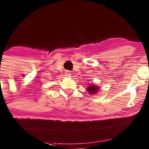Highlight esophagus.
<instances>
[{"label": "esophagus", "instance_id": "34e87169", "mask_svg": "<svg viewBox=\"0 0 149 149\" xmlns=\"http://www.w3.org/2000/svg\"><path fill=\"white\" fill-rule=\"evenodd\" d=\"M65 75L67 77H70V75H71V74L69 72H67L66 73H65Z\"/></svg>", "mask_w": 149, "mask_h": 149}]
</instances>
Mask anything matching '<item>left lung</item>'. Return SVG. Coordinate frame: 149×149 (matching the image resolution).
<instances>
[{
	"mask_svg": "<svg viewBox=\"0 0 149 149\" xmlns=\"http://www.w3.org/2000/svg\"><path fill=\"white\" fill-rule=\"evenodd\" d=\"M98 91V88L97 86H96L95 85H93L91 84L89 87H88L87 88V91H88V93L91 94H95L96 92Z\"/></svg>",
	"mask_w": 149,
	"mask_h": 149,
	"instance_id": "8db88e82",
	"label": "left lung"
}]
</instances>
